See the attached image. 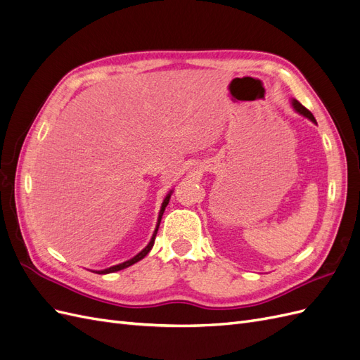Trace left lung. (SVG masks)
I'll list each match as a JSON object with an SVG mask.
<instances>
[{
  "instance_id": "1",
  "label": "left lung",
  "mask_w": 360,
  "mask_h": 360,
  "mask_svg": "<svg viewBox=\"0 0 360 360\" xmlns=\"http://www.w3.org/2000/svg\"><path fill=\"white\" fill-rule=\"evenodd\" d=\"M292 106H294V110H296L299 114H302V115H304V117H308L311 122H314V123H317L315 122V118H314V115H312V112L309 111V110H307V108H304L299 101H296V99H292Z\"/></svg>"
}]
</instances>
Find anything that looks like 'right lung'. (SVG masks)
Here are the masks:
<instances>
[{
  "label": "right lung",
  "mask_w": 360,
  "mask_h": 360,
  "mask_svg": "<svg viewBox=\"0 0 360 360\" xmlns=\"http://www.w3.org/2000/svg\"><path fill=\"white\" fill-rule=\"evenodd\" d=\"M169 198H171V192L167 195V198L163 200V202H162V209H160V212H159V219H158V225H156V230H155V234H153V237H151V240H150V243L141 250V252L138 254V255H135L134 258H130L129 261H124V263H122V264H117V266H112V267H110V269H105V270H99L97 271V274L99 275H105V274H112V271H118V270H122V269H126V267H129V266H132V264H135V263H138L139 259H143L150 250H151V248H153V245H155V238H156V234H158V228H159V225H160V219H162V214H163V212H165V207L168 205V202H169Z\"/></svg>",
  "instance_id": "right-lung-1"
}]
</instances>
